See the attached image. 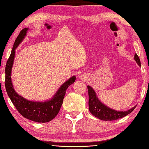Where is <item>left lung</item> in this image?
I'll list each match as a JSON object with an SVG mask.
<instances>
[{
    "label": "left lung",
    "instance_id": "1",
    "mask_svg": "<svg viewBox=\"0 0 149 149\" xmlns=\"http://www.w3.org/2000/svg\"><path fill=\"white\" fill-rule=\"evenodd\" d=\"M134 59L138 65L141 66L140 60H139V58L137 54H135L134 55ZM87 88H88V106L90 112L93 116L101 120L113 121L119 118H122L129 114L136 107V106L134 107L127 111H117V110L111 109L110 108L104 105L103 103H101L98 99L97 96L96 95L94 90L91 86H88Z\"/></svg>",
    "mask_w": 149,
    "mask_h": 149
}]
</instances>
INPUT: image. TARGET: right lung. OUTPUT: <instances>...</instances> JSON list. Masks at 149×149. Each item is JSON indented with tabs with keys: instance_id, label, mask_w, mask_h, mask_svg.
<instances>
[{
	"instance_id": "add662e5",
	"label": "right lung",
	"mask_w": 149,
	"mask_h": 149,
	"mask_svg": "<svg viewBox=\"0 0 149 149\" xmlns=\"http://www.w3.org/2000/svg\"><path fill=\"white\" fill-rule=\"evenodd\" d=\"M28 30V28H26L20 31L14 42L10 56L7 61L5 68L6 90L12 103L23 117L38 123H46L52 120L59 113L66 94V90L70 85L75 82V77L72 76L64 83L54 97L45 102L28 101L17 94L11 82V69L13 65L15 49L24 39Z\"/></svg>"
}]
</instances>
